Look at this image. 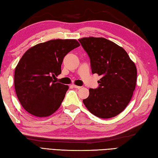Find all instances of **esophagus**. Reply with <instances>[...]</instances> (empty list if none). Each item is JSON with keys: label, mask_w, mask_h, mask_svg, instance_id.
Listing matches in <instances>:
<instances>
[{"label": "esophagus", "mask_w": 158, "mask_h": 158, "mask_svg": "<svg viewBox=\"0 0 158 158\" xmlns=\"http://www.w3.org/2000/svg\"><path fill=\"white\" fill-rule=\"evenodd\" d=\"M72 86H73V87H74V88H76V89L81 88V86H77V85H72Z\"/></svg>", "instance_id": "obj_1"}]
</instances>
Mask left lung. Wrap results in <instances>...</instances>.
Here are the masks:
<instances>
[{
	"label": "left lung",
	"instance_id": "obj_1",
	"mask_svg": "<svg viewBox=\"0 0 158 158\" xmlns=\"http://www.w3.org/2000/svg\"><path fill=\"white\" fill-rule=\"evenodd\" d=\"M78 40L89 56L92 73L102 76L98 81L99 87L89 89L84 104L97 117H115L127 107L135 89V64L123 48L104 38Z\"/></svg>",
	"mask_w": 158,
	"mask_h": 158
}]
</instances>
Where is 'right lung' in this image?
<instances>
[{"mask_svg": "<svg viewBox=\"0 0 158 158\" xmlns=\"http://www.w3.org/2000/svg\"><path fill=\"white\" fill-rule=\"evenodd\" d=\"M76 40H51L26 52L15 71V88L23 108L36 117H47L61 106L68 85L54 81L63 59L79 47Z\"/></svg>", "mask_w": 158, "mask_h": 158, "instance_id": "obj_1", "label": "right lung"}]
</instances>
